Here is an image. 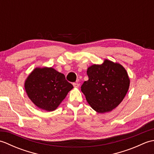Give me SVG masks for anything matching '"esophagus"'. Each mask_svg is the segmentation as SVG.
I'll return each instance as SVG.
<instances>
[{
	"label": "esophagus",
	"instance_id": "esophagus-1",
	"mask_svg": "<svg viewBox=\"0 0 154 154\" xmlns=\"http://www.w3.org/2000/svg\"><path fill=\"white\" fill-rule=\"evenodd\" d=\"M73 87H75V88H78L79 87V83H73Z\"/></svg>",
	"mask_w": 154,
	"mask_h": 154
}]
</instances>
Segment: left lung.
<instances>
[{
  "mask_svg": "<svg viewBox=\"0 0 154 154\" xmlns=\"http://www.w3.org/2000/svg\"><path fill=\"white\" fill-rule=\"evenodd\" d=\"M89 80L81 86V91L93 110L109 112L119 105L128 91L130 79L122 65L105 60L101 65L88 67Z\"/></svg>",
  "mask_w": 154,
  "mask_h": 154,
  "instance_id": "1",
  "label": "left lung"
}]
</instances>
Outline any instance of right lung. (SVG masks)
Masks as SVG:
<instances>
[{"label": "right lung", "instance_id": "right-lung-1", "mask_svg": "<svg viewBox=\"0 0 154 154\" xmlns=\"http://www.w3.org/2000/svg\"><path fill=\"white\" fill-rule=\"evenodd\" d=\"M26 92L39 109L55 110L73 86L52 67H36L25 81Z\"/></svg>", "mask_w": 154, "mask_h": 154}]
</instances>
